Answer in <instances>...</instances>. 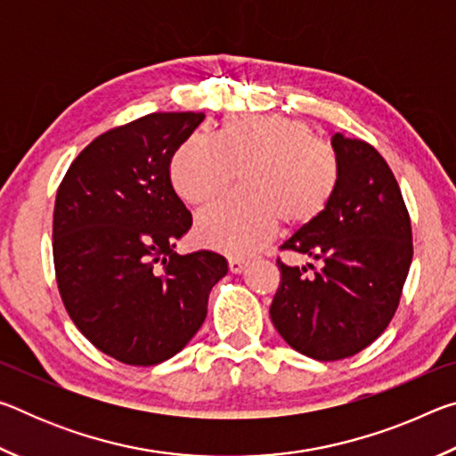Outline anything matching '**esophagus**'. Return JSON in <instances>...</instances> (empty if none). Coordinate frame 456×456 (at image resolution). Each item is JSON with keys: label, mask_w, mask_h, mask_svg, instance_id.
<instances>
[{"label": "esophagus", "mask_w": 456, "mask_h": 456, "mask_svg": "<svg viewBox=\"0 0 456 456\" xmlns=\"http://www.w3.org/2000/svg\"><path fill=\"white\" fill-rule=\"evenodd\" d=\"M247 267L245 259H237V257H229V272L231 273H241Z\"/></svg>", "instance_id": "34e87169"}]
</instances>
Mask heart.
I'll use <instances>...</instances> for the list:
<instances>
[{
	"label": "heart",
	"mask_w": 456,
	"mask_h": 456,
	"mask_svg": "<svg viewBox=\"0 0 456 456\" xmlns=\"http://www.w3.org/2000/svg\"><path fill=\"white\" fill-rule=\"evenodd\" d=\"M235 173H241L243 195L200 213L195 225L200 243L231 257L264 247L280 219L291 229L312 225L339 184L331 146L305 120L285 114L227 117L215 138L191 134L171 159L173 187L195 207L217 200Z\"/></svg>",
	"instance_id": "heart-1"
}]
</instances>
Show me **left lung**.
<instances>
[{
	"mask_svg": "<svg viewBox=\"0 0 456 456\" xmlns=\"http://www.w3.org/2000/svg\"><path fill=\"white\" fill-rule=\"evenodd\" d=\"M339 184L328 211L281 249L320 264L281 272L269 315L293 350L320 362L350 358L388 328L412 261L411 215L372 144L334 134Z\"/></svg>",
	"mask_w": 456,
	"mask_h": 456,
	"instance_id": "1",
	"label": "left lung"
}]
</instances>
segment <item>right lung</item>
Masks as SVG:
<instances>
[{"instance_id":"obj_1","label":"right lung","mask_w":456,"mask_h":456,"mask_svg":"<svg viewBox=\"0 0 456 456\" xmlns=\"http://www.w3.org/2000/svg\"><path fill=\"white\" fill-rule=\"evenodd\" d=\"M203 112H152L94 138L61 179L53 207L56 281L84 336L130 366H154L197 334L219 253H175L192 225L171 159Z\"/></svg>"}]
</instances>
